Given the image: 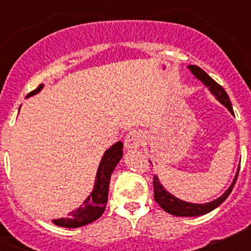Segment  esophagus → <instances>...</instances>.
I'll list each match as a JSON object with an SVG mask.
<instances>
[{
	"instance_id": "obj_1",
	"label": "esophagus",
	"mask_w": 251,
	"mask_h": 251,
	"mask_svg": "<svg viewBox=\"0 0 251 251\" xmlns=\"http://www.w3.org/2000/svg\"><path fill=\"white\" fill-rule=\"evenodd\" d=\"M142 141H143V133L139 130H132L124 139V147L127 151H136L139 148Z\"/></svg>"
}]
</instances>
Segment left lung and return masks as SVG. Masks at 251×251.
Returning <instances> with one entry per match:
<instances>
[{
  "mask_svg": "<svg viewBox=\"0 0 251 251\" xmlns=\"http://www.w3.org/2000/svg\"><path fill=\"white\" fill-rule=\"evenodd\" d=\"M187 68L190 69V72L194 74V76L196 77L197 80H200L201 83L211 92V94L216 98V100L220 104H223L225 108H227V110H229L231 114H234V112H232L231 100H230L229 95H227V93L224 90L223 86L219 85L211 76H208V75L203 72L202 69L199 68V66L188 65ZM239 170H240V165H239L238 172L235 175L230 187L227 188L220 197H217L216 200H212L210 201V202L205 203H192L181 200V199L176 197L175 195L171 194V192H168L165 188V186L161 183L158 176H154V179H153L154 200H156V202L158 203L166 212H168V214L171 215H175V216H200V215L208 214L210 211L215 210L217 206H220L221 203L227 199V196H229L230 192H231L232 187H234L235 182H236Z\"/></svg>",
  "mask_w": 251,
  "mask_h": 251,
  "instance_id": "1",
  "label": "left lung"
}]
</instances>
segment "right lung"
<instances>
[{"mask_svg": "<svg viewBox=\"0 0 251 251\" xmlns=\"http://www.w3.org/2000/svg\"><path fill=\"white\" fill-rule=\"evenodd\" d=\"M44 84H40L39 88L28 93L26 98H30L32 95H36L43 90ZM123 157V143L117 142L110 148L104 152L98 166V171L95 175L94 187L90 195L86 197L84 202L72 212H69L68 217H60L52 220V224L60 227H68V229H75L85 226L93 223L103 215L105 210L106 202H108V191H109L110 176L113 171L115 170L117 165Z\"/></svg>", "mask_w": 251, "mask_h": 251, "instance_id": "right-lung-1", "label": "right lung"}]
</instances>
